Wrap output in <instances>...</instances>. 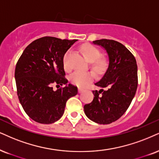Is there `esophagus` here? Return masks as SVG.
Here are the masks:
<instances>
[{
    "mask_svg": "<svg viewBox=\"0 0 159 159\" xmlns=\"http://www.w3.org/2000/svg\"><path fill=\"white\" fill-rule=\"evenodd\" d=\"M83 91H84V89H81V88H79V89H78V92H79V93H83Z\"/></svg>",
    "mask_w": 159,
    "mask_h": 159,
    "instance_id": "34e87169",
    "label": "esophagus"
}]
</instances>
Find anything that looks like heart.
Wrapping results in <instances>:
<instances>
[{
	"label": "heart",
	"instance_id": "1",
	"mask_svg": "<svg viewBox=\"0 0 159 159\" xmlns=\"http://www.w3.org/2000/svg\"><path fill=\"white\" fill-rule=\"evenodd\" d=\"M81 50L91 61V67L97 73H102L106 69L107 61L106 59L99 57L100 52L95 46L91 44H84L81 47ZM70 51H67L63 57V66L66 70H70V66L68 62V57ZM96 75L93 71H75L70 76V83L80 88H85L89 86L95 80Z\"/></svg>",
	"mask_w": 159,
	"mask_h": 159
}]
</instances>
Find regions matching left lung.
I'll return each instance as SVG.
<instances>
[{
    "label": "left lung",
    "mask_w": 159,
    "mask_h": 159,
    "mask_svg": "<svg viewBox=\"0 0 159 159\" xmlns=\"http://www.w3.org/2000/svg\"><path fill=\"white\" fill-rule=\"evenodd\" d=\"M106 50L108 68L102 79L95 83L101 89L93 91L94 98L84 106L85 115L98 124H111L125 113L134 99L138 86L136 60L120 43L102 39L93 41Z\"/></svg>",
    "instance_id": "left-lung-1"
}]
</instances>
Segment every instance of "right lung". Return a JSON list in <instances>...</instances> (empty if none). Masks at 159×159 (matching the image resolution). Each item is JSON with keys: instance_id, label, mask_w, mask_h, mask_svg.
<instances>
[{"instance_id": "obj_1", "label": "right lung", "mask_w": 159, "mask_h": 159, "mask_svg": "<svg viewBox=\"0 0 159 159\" xmlns=\"http://www.w3.org/2000/svg\"><path fill=\"white\" fill-rule=\"evenodd\" d=\"M76 40L39 38L25 48L17 62L15 78L19 101L37 122L52 124L59 120L68 99L77 94V88L67 84L63 66L65 54ZM54 84L64 87L54 91Z\"/></svg>"}]
</instances>
